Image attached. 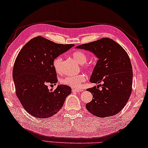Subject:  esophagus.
<instances>
[{
	"label": "esophagus",
	"instance_id": "esophagus-1",
	"mask_svg": "<svg viewBox=\"0 0 148 148\" xmlns=\"http://www.w3.org/2000/svg\"><path fill=\"white\" fill-rule=\"evenodd\" d=\"M83 90L80 89V88H73L72 89V92H77V93H79L80 92H82Z\"/></svg>",
	"mask_w": 148,
	"mask_h": 148
}]
</instances>
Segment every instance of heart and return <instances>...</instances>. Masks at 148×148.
<instances>
[{
  "label": "heart",
  "instance_id": "heart-1",
  "mask_svg": "<svg viewBox=\"0 0 148 148\" xmlns=\"http://www.w3.org/2000/svg\"><path fill=\"white\" fill-rule=\"evenodd\" d=\"M73 58L75 61L80 63V64H84L87 61V55L85 53L82 51L78 50L73 53L72 54ZM63 59L61 56H58L54 59L53 62V66L54 69L57 73H60L62 71V64ZM88 66H85V68H88ZM86 77L84 74H80L75 76H68L63 78L61 80L62 84L67 86H69L71 88H80L82 84L84 82L86 81Z\"/></svg>",
  "mask_w": 148,
  "mask_h": 148
}]
</instances>
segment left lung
I'll return each instance as SVG.
<instances>
[{"label":"left lung","mask_w":148,"mask_h":148,"mask_svg":"<svg viewBox=\"0 0 148 148\" xmlns=\"http://www.w3.org/2000/svg\"><path fill=\"white\" fill-rule=\"evenodd\" d=\"M76 48L92 52L98 61L90 82L102 89L87 88L93 95L86 109L99 117L114 116L123 109L132 92V69L130 59L124 49L113 39L103 38L79 45Z\"/></svg>","instance_id":"8db88e82"}]
</instances>
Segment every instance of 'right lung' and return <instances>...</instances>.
<instances>
[{
  "instance_id": "obj_1",
  "label": "right lung",
  "mask_w": 148,
  "mask_h": 148,
  "mask_svg": "<svg viewBox=\"0 0 148 148\" xmlns=\"http://www.w3.org/2000/svg\"><path fill=\"white\" fill-rule=\"evenodd\" d=\"M73 46L58 44L37 36L21 49L14 64L12 77L16 95L31 116L48 118L62 108L71 92V87L60 85L54 90H49L48 85H56L58 82L53 66L54 59Z\"/></svg>"
}]
</instances>
